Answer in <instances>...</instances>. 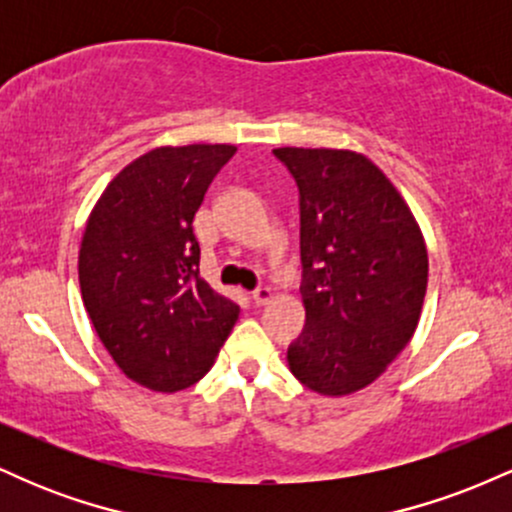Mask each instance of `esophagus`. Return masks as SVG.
Here are the masks:
<instances>
[{
    "label": "esophagus",
    "mask_w": 512,
    "mask_h": 512,
    "mask_svg": "<svg viewBox=\"0 0 512 512\" xmlns=\"http://www.w3.org/2000/svg\"><path fill=\"white\" fill-rule=\"evenodd\" d=\"M269 301H272V289H267V286L252 291V303H255V305H267Z\"/></svg>",
    "instance_id": "34e87169"
}]
</instances>
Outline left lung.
Masks as SVG:
<instances>
[{
	"mask_svg": "<svg viewBox=\"0 0 512 512\" xmlns=\"http://www.w3.org/2000/svg\"><path fill=\"white\" fill-rule=\"evenodd\" d=\"M301 195L305 327L289 368L317 395L363 390L407 346L421 317L428 252L397 187L346 149H274Z\"/></svg>",
	"mask_w": 512,
	"mask_h": 512,
	"instance_id": "1",
	"label": "left lung"
}]
</instances>
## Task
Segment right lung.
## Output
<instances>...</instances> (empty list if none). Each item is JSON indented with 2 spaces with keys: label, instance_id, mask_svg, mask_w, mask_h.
<instances>
[{
  "label": "right lung",
  "instance_id": "obj_1",
  "mask_svg": "<svg viewBox=\"0 0 512 512\" xmlns=\"http://www.w3.org/2000/svg\"><path fill=\"white\" fill-rule=\"evenodd\" d=\"M236 146H158L110 180L86 221L79 284L86 313L122 373L156 392L214 366L240 308L199 276L192 231L211 180Z\"/></svg>",
  "mask_w": 512,
  "mask_h": 512
}]
</instances>
